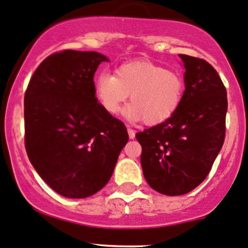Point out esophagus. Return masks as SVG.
I'll use <instances>...</instances> for the list:
<instances>
[{
  "instance_id": "34e87169",
  "label": "esophagus",
  "mask_w": 248,
  "mask_h": 248,
  "mask_svg": "<svg viewBox=\"0 0 248 248\" xmlns=\"http://www.w3.org/2000/svg\"><path fill=\"white\" fill-rule=\"evenodd\" d=\"M127 134H129L130 139H135V130L131 129V127H127Z\"/></svg>"
}]
</instances>
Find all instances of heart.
I'll use <instances>...</instances> for the list:
<instances>
[{"instance_id":"heart-1","label":"heart","mask_w":248,"mask_h":248,"mask_svg":"<svg viewBox=\"0 0 248 248\" xmlns=\"http://www.w3.org/2000/svg\"><path fill=\"white\" fill-rule=\"evenodd\" d=\"M186 82L177 71L149 61H132L103 71L95 78V95L107 113L116 116L131 94L124 113L132 122L157 125L172 118L183 105Z\"/></svg>"}]
</instances>
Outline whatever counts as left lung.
Here are the masks:
<instances>
[{"label":"left lung","mask_w":248,"mask_h":248,"mask_svg":"<svg viewBox=\"0 0 248 248\" xmlns=\"http://www.w3.org/2000/svg\"><path fill=\"white\" fill-rule=\"evenodd\" d=\"M179 56L186 69L183 105L167 122L136 134L145 180L167 196L185 195L197 187L226 137L228 100L217 71L205 60Z\"/></svg>","instance_id":"left-lung-1"}]
</instances>
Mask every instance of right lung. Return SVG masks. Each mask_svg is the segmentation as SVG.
<instances>
[{
  "label": "right lung",
  "instance_id": "right-lung-1",
  "mask_svg": "<svg viewBox=\"0 0 248 248\" xmlns=\"http://www.w3.org/2000/svg\"><path fill=\"white\" fill-rule=\"evenodd\" d=\"M104 55L63 50L35 69L25 93V148L42 179L60 195L86 198L106 185L126 127L95 98Z\"/></svg>",
  "mask_w": 248,
  "mask_h": 248
}]
</instances>
